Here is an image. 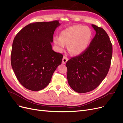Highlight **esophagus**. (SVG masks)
<instances>
[{
  "label": "esophagus",
  "instance_id": "obj_1",
  "mask_svg": "<svg viewBox=\"0 0 123 123\" xmlns=\"http://www.w3.org/2000/svg\"><path fill=\"white\" fill-rule=\"evenodd\" d=\"M68 61V58L66 56H64V57H63V58H62V63L63 64H65Z\"/></svg>",
  "mask_w": 123,
  "mask_h": 123
}]
</instances>
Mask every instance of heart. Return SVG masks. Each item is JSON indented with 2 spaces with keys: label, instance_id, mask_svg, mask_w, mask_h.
<instances>
[{
  "label": "heart",
  "instance_id": "heart-1",
  "mask_svg": "<svg viewBox=\"0 0 123 123\" xmlns=\"http://www.w3.org/2000/svg\"><path fill=\"white\" fill-rule=\"evenodd\" d=\"M92 37V32L89 27L74 25L63 30L59 38H54V43L59 51H64L67 45L71 54L80 55L88 49Z\"/></svg>",
  "mask_w": 123,
  "mask_h": 123
}]
</instances>
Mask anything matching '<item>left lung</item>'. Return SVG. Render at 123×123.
Listing matches in <instances>:
<instances>
[{"label":"left lung","mask_w":123,"mask_h":123,"mask_svg":"<svg viewBox=\"0 0 123 123\" xmlns=\"http://www.w3.org/2000/svg\"><path fill=\"white\" fill-rule=\"evenodd\" d=\"M96 34L85 52L67 62L68 82L73 90L86 93L98 87L109 71L112 45L104 30L92 25Z\"/></svg>","instance_id":"left-lung-1"}]
</instances>
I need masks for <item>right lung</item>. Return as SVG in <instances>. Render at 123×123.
Instances as JSON below:
<instances>
[{"instance_id": "1", "label": "right lung", "mask_w": 123, "mask_h": 123, "mask_svg": "<svg viewBox=\"0 0 123 123\" xmlns=\"http://www.w3.org/2000/svg\"><path fill=\"white\" fill-rule=\"evenodd\" d=\"M61 25L57 20L26 25L14 39L11 62L18 80L26 89L37 91L50 83L62 54L52 50L54 32Z\"/></svg>"}]
</instances>
